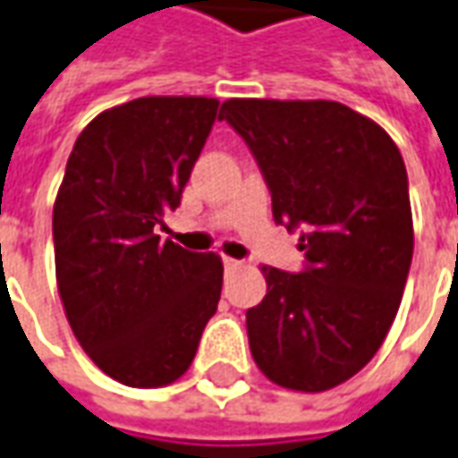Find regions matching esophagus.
Segmentation results:
<instances>
[{
  "label": "esophagus",
  "instance_id": "1",
  "mask_svg": "<svg viewBox=\"0 0 458 458\" xmlns=\"http://www.w3.org/2000/svg\"><path fill=\"white\" fill-rule=\"evenodd\" d=\"M223 265H225V270H238L240 260H233V258H223Z\"/></svg>",
  "mask_w": 458,
  "mask_h": 458
}]
</instances>
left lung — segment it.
<instances>
[{
    "label": "left lung",
    "instance_id": "left-lung-1",
    "mask_svg": "<svg viewBox=\"0 0 458 458\" xmlns=\"http://www.w3.org/2000/svg\"><path fill=\"white\" fill-rule=\"evenodd\" d=\"M273 196V218L305 228V270L262 265L267 295L248 310L260 372L284 389L325 392L382 347L404 295L414 228L407 168L379 123L337 101L228 98Z\"/></svg>",
    "mask_w": 458,
    "mask_h": 458
}]
</instances>
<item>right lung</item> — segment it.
I'll use <instances>...</instances> for the list:
<instances>
[{
  "label": "right lung",
  "mask_w": 458,
  "mask_h": 458,
  "mask_svg": "<svg viewBox=\"0 0 458 458\" xmlns=\"http://www.w3.org/2000/svg\"><path fill=\"white\" fill-rule=\"evenodd\" d=\"M218 98L143 96L81 131L54 203L56 284L73 335L94 364L126 386L183 377L216 315L223 262L153 228L181 193Z\"/></svg>",
  "instance_id": "right-lung-1"
}]
</instances>
